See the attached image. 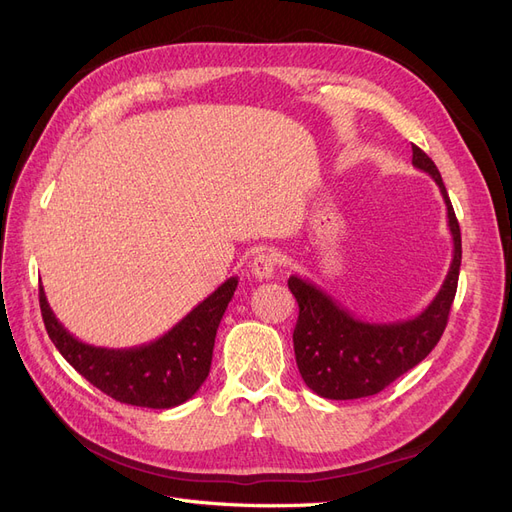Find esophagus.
<instances>
[{
  "label": "esophagus",
  "instance_id": "obj_1",
  "mask_svg": "<svg viewBox=\"0 0 512 512\" xmlns=\"http://www.w3.org/2000/svg\"><path fill=\"white\" fill-rule=\"evenodd\" d=\"M275 267H277V258L271 252H258L250 262V269L256 280H271Z\"/></svg>",
  "mask_w": 512,
  "mask_h": 512
}]
</instances>
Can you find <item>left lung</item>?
Here are the masks:
<instances>
[{"label":"left lung","mask_w":512,"mask_h":512,"mask_svg":"<svg viewBox=\"0 0 512 512\" xmlns=\"http://www.w3.org/2000/svg\"><path fill=\"white\" fill-rule=\"evenodd\" d=\"M412 164L438 183L453 235V260L446 280L421 314L397 322L359 320L316 284L297 275L288 280L299 303V320L292 333L294 356L303 382L324 399L380 393L421 363L446 329L461 267V230L438 166L416 145H412Z\"/></svg>","instance_id":"1"}]
</instances>
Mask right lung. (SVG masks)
I'll list each match as a JSON object with an SVG mask.
<instances>
[{"label": "right lung", "instance_id": "add662e5", "mask_svg": "<svg viewBox=\"0 0 512 512\" xmlns=\"http://www.w3.org/2000/svg\"><path fill=\"white\" fill-rule=\"evenodd\" d=\"M237 284L230 277L168 333L136 348H98L76 339L55 318L42 286L40 312L55 348L96 389L121 404L168 410L194 397L207 380L215 333Z\"/></svg>", "mask_w": 512, "mask_h": 512}]
</instances>
